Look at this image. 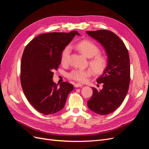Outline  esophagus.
I'll use <instances>...</instances> for the list:
<instances>
[{
	"label": "esophagus",
	"mask_w": 149,
	"mask_h": 149,
	"mask_svg": "<svg viewBox=\"0 0 149 149\" xmlns=\"http://www.w3.org/2000/svg\"><path fill=\"white\" fill-rule=\"evenodd\" d=\"M82 86H83V85L81 84H80V83H76L74 84L75 88H79V87H82Z\"/></svg>",
	"instance_id": "obj_1"
}]
</instances>
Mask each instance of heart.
Returning a JSON list of instances; mask_svg holds the SVG:
<instances>
[{
  "instance_id": "b5f03b06",
  "label": "heart",
  "mask_w": 149,
  "mask_h": 149,
  "mask_svg": "<svg viewBox=\"0 0 149 149\" xmlns=\"http://www.w3.org/2000/svg\"><path fill=\"white\" fill-rule=\"evenodd\" d=\"M76 48L83 55L91 58L89 63L94 73L100 74L103 73L107 66L108 61L104 55L99 53L100 52V49L96 43L90 40H84L76 45ZM71 52V48L69 45L66 46L63 49L60 56L62 64L66 65L68 63ZM91 74L92 71L89 69H74L68 73V77L76 81L83 83Z\"/></svg>"
}]
</instances>
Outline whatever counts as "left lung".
<instances>
[{
  "mask_svg": "<svg viewBox=\"0 0 149 149\" xmlns=\"http://www.w3.org/2000/svg\"><path fill=\"white\" fill-rule=\"evenodd\" d=\"M86 33L104 48L108 64L97 79L103 83L100 91L93 88V93L88 101L89 109L94 113L106 115L116 111L123 103L130 83V60L127 48L118 35L111 31L100 30Z\"/></svg>",
  "mask_w": 149,
  "mask_h": 149,
  "instance_id": "1",
  "label": "left lung"
}]
</instances>
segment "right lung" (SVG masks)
<instances>
[{"label": "right lung", "instance_id": "add662e5", "mask_svg": "<svg viewBox=\"0 0 149 149\" xmlns=\"http://www.w3.org/2000/svg\"><path fill=\"white\" fill-rule=\"evenodd\" d=\"M76 35L52 32L38 35L26 46L21 61L20 81L29 102L39 112L53 114L64 107L73 84L53 82L54 71L61 63V53Z\"/></svg>", "mask_w": 149, "mask_h": 149}]
</instances>
